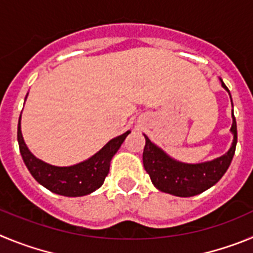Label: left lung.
<instances>
[{
    "instance_id": "1",
    "label": "left lung",
    "mask_w": 253,
    "mask_h": 253,
    "mask_svg": "<svg viewBox=\"0 0 253 253\" xmlns=\"http://www.w3.org/2000/svg\"><path fill=\"white\" fill-rule=\"evenodd\" d=\"M220 83L231 97V93L222 79ZM232 120L233 122H232L231 132L233 135V142L228 152L214 160L200 164H185L174 160L160 147L152 143L146 135H143L146 140L142 154L143 168L150 175L152 184L160 192L183 198L200 194L217 184L231 165L236 151L237 124H236L233 110H232Z\"/></svg>"
}]
</instances>
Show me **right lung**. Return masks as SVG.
<instances>
[{"label":"right lung","mask_w":253,"mask_h":253,"mask_svg":"<svg viewBox=\"0 0 253 253\" xmlns=\"http://www.w3.org/2000/svg\"><path fill=\"white\" fill-rule=\"evenodd\" d=\"M20 120L21 116L17 126V141L25 165L39 184L49 189L50 192L64 197H83L101 188L110 171L111 160L129 133L127 131L124 135L108 141L88 160L72 166H54L34 156L27 149L22 137Z\"/></svg>","instance_id":"add662e5"}]
</instances>
